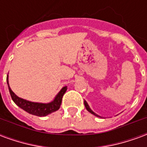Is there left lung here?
Returning <instances> with one entry per match:
<instances>
[{
  "instance_id": "left-lung-1",
  "label": "left lung",
  "mask_w": 147,
  "mask_h": 147,
  "mask_svg": "<svg viewBox=\"0 0 147 147\" xmlns=\"http://www.w3.org/2000/svg\"><path fill=\"white\" fill-rule=\"evenodd\" d=\"M84 105H85V107H86V110L88 111V112H90V113L93 114V115H94V116H96V117H101V118H102V117H100V116H99V115H98V114H96L95 113H94V111L91 110V109L90 108L89 105H88V104H87V102H86V101H85V100H84Z\"/></svg>"
}]
</instances>
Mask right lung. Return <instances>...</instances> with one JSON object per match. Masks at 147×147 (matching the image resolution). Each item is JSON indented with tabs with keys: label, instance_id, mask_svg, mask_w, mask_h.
I'll return each mask as SVG.
<instances>
[{
	"label": "right lung",
	"instance_id": "add662e5",
	"mask_svg": "<svg viewBox=\"0 0 147 147\" xmlns=\"http://www.w3.org/2000/svg\"><path fill=\"white\" fill-rule=\"evenodd\" d=\"M7 83H8V90H9V92H10V94H11V99L16 103V105H17L20 108L27 112L28 113L32 114V115H34V116H38V117H45L49 114L58 110L61 107L62 98H63L64 93L66 92V90L67 89V86L62 87V89L59 91V93L56 95L54 99L51 102L41 103V102H30V101H27V100H25V99L18 97L11 90L10 86H9L8 75L7 76Z\"/></svg>",
	"mask_w": 147,
	"mask_h": 147
}]
</instances>
